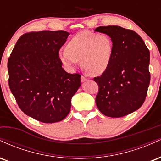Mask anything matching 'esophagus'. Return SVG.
<instances>
[{"label":"esophagus","instance_id":"34e87169","mask_svg":"<svg viewBox=\"0 0 161 161\" xmlns=\"http://www.w3.org/2000/svg\"><path fill=\"white\" fill-rule=\"evenodd\" d=\"M86 81H88V78H87L86 75H82V77H81V82H86Z\"/></svg>","mask_w":161,"mask_h":161}]
</instances>
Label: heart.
Listing matches in <instances>:
<instances>
[{"instance_id": "obj_1", "label": "heart", "mask_w": 161, "mask_h": 161, "mask_svg": "<svg viewBox=\"0 0 161 161\" xmlns=\"http://www.w3.org/2000/svg\"><path fill=\"white\" fill-rule=\"evenodd\" d=\"M114 44L110 36L103 33L82 32L68 42L66 50L59 57L69 67H73L82 60V66L92 75H101L111 61Z\"/></svg>"}]
</instances>
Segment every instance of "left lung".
Returning <instances> with one entry per match:
<instances>
[{"label": "left lung", "mask_w": 161, "mask_h": 161, "mask_svg": "<svg viewBox=\"0 0 161 161\" xmlns=\"http://www.w3.org/2000/svg\"><path fill=\"white\" fill-rule=\"evenodd\" d=\"M96 32L110 37L114 50L110 65L101 76L96 104L103 114L122 117L139 109L147 96L151 80L150 52L140 36L118 25L99 26Z\"/></svg>", "instance_id": "1"}]
</instances>
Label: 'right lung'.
I'll return each instance as SVG.
<instances>
[{"mask_svg":"<svg viewBox=\"0 0 161 161\" xmlns=\"http://www.w3.org/2000/svg\"><path fill=\"white\" fill-rule=\"evenodd\" d=\"M69 32H30L18 39L8 58L9 87L24 114L45 123L69 114L81 75L62 68L59 51Z\"/></svg>","mask_w":161,"mask_h":161,"instance_id":"add662e5","label":"right lung"}]
</instances>
